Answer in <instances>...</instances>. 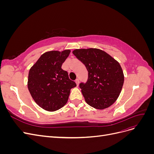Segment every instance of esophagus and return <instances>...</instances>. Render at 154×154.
I'll use <instances>...</instances> for the list:
<instances>
[{"label": "esophagus", "instance_id": "1", "mask_svg": "<svg viewBox=\"0 0 154 154\" xmlns=\"http://www.w3.org/2000/svg\"><path fill=\"white\" fill-rule=\"evenodd\" d=\"M75 82H76V85H77V86L79 85V80L78 79H76V80H75Z\"/></svg>", "mask_w": 154, "mask_h": 154}]
</instances>
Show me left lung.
<instances>
[{"instance_id": "8db88e82", "label": "left lung", "mask_w": 154, "mask_h": 154, "mask_svg": "<svg viewBox=\"0 0 154 154\" xmlns=\"http://www.w3.org/2000/svg\"><path fill=\"white\" fill-rule=\"evenodd\" d=\"M88 71L86 83H80L86 103L103 110L118 99L124 83V74L118 62L99 49H80L72 51Z\"/></svg>"}]
</instances>
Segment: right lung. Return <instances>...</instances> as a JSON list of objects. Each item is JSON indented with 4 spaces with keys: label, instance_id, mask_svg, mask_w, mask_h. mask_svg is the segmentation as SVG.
I'll use <instances>...</instances> for the list:
<instances>
[{
    "label": "right lung",
    "instance_id": "add662e5",
    "mask_svg": "<svg viewBox=\"0 0 154 154\" xmlns=\"http://www.w3.org/2000/svg\"><path fill=\"white\" fill-rule=\"evenodd\" d=\"M71 51H51L44 53L30 69L27 87L34 101L49 112L61 109L67 103L76 83L62 69Z\"/></svg>",
    "mask_w": 154,
    "mask_h": 154
}]
</instances>
